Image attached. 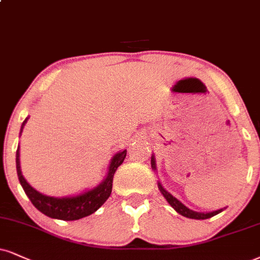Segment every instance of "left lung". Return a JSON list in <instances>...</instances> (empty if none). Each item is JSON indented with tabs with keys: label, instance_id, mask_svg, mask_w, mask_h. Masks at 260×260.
<instances>
[{
	"label": "left lung",
	"instance_id": "1",
	"mask_svg": "<svg viewBox=\"0 0 260 260\" xmlns=\"http://www.w3.org/2000/svg\"><path fill=\"white\" fill-rule=\"evenodd\" d=\"M150 164H152V168L155 169V161H154V158L152 156V160H150ZM159 189L160 191H161V194L164 195V198L168 200V203L171 205L172 207L175 208L176 211L179 214H182V216L184 217H188V218H193V219H207V218H211V217L216 216V214H218L219 212H222L223 210H218V211H214V212H211V213H200V212H195V211H191L189 210L187 206H184L183 204L181 203V201L177 200L175 197H172L171 194L169 193V191H166L164 188H162V185L159 183Z\"/></svg>",
	"mask_w": 260,
	"mask_h": 260
}]
</instances>
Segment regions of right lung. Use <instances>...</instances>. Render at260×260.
Returning <instances> with one entry per match:
<instances>
[{
  "label": "right lung",
  "mask_w": 260,
  "mask_h": 260,
  "mask_svg": "<svg viewBox=\"0 0 260 260\" xmlns=\"http://www.w3.org/2000/svg\"><path fill=\"white\" fill-rule=\"evenodd\" d=\"M27 119L28 118L22 121L21 131L24 129V125L26 124ZM125 155H126V150H123V152L118 153V154L113 156L110 165V170H108L107 177H106L105 181L100 185H98L92 190H89L84 194L73 198L57 199L47 197V195L41 194L36 189L32 188L26 182V179L24 178V176L21 175L20 161H19V147L17 149V172L22 189H24V191L26 193L28 199H30L32 205L38 211H41L42 213L50 217V218L76 220L94 213L110 198L112 193V183H113L114 172L117 171L118 166L124 161Z\"/></svg>",
  "instance_id": "1"
}]
</instances>
